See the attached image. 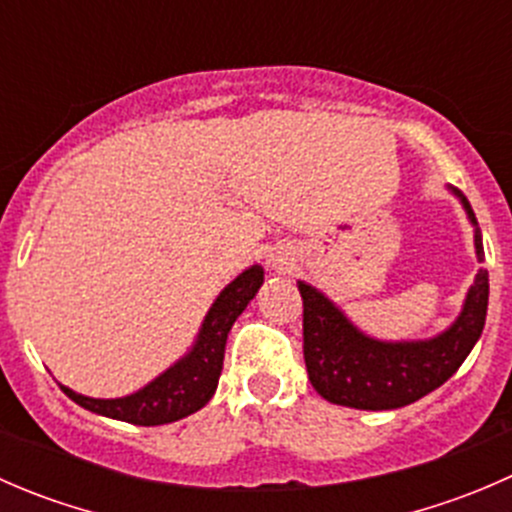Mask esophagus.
<instances>
[{
	"label": "esophagus",
	"mask_w": 512,
	"mask_h": 512,
	"mask_svg": "<svg viewBox=\"0 0 512 512\" xmlns=\"http://www.w3.org/2000/svg\"><path fill=\"white\" fill-rule=\"evenodd\" d=\"M270 265L275 267V270H287V265H289V257H287V252H272L270 255Z\"/></svg>",
	"instance_id": "obj_1"
}]
</instances>
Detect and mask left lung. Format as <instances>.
I'll list each match as a JSON object with an SVG mask.
<instances>
[{"label": "left lung", "instance_id": "left-lung-1", "mask_svg": "<svg viewBox=\"0 0 512 512\" xmlns=\"http://www.w3.org/2000/svg\"><path fill=\"white\" fill-rule=\"evenodd\" d=\"M473 225L471 205L458 190ZM476 255L483 262V242L476 230ZM302 294L304 364L314 391L329 404L364 411L409 406L446 384L476 347L488 312V270H478L468 289L461 317L426 342H376L314 287L299 282Z\"/></svg>", "mask_w": 512, "mask_h": 512}]
</instances>
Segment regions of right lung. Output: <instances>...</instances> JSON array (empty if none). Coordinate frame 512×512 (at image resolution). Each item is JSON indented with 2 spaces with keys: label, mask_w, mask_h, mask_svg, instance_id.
<instances>
[{
  "label": "right lung",
  "mask_w": 512,
  "mask_h": 512,
  "mask_svg": "<svg viewBox=\"0 0 512 512\" xmlns=\"http://www.w3.org/2000/svg\"><path fill=\"white\" fill-rule=\"evenodd\" d=\"M262 280H265V272L260 265L250 267L237 280H232L210 307L190 354L170 366L156 381H151L146 389L123 396V399H89L66 386H61V391L94 414L133 423V426H160V423H173L195 414L213 399L220 371H223L227 332L255 297Z\"/></svg>",
  "instance_id": "1"
}]
</instances>
